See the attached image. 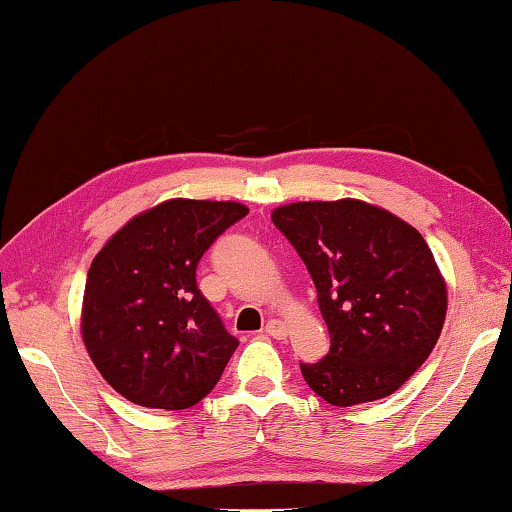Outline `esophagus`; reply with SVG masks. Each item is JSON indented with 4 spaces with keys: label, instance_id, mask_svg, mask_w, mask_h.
I'll return each instance as SVG.
<instances>
[{
    "label": "esophagus",
    "instance_id": "obj_1",
    "mask_svg": "<svg viewBox=\"0 0 512 512\" xmlns=\"http://www.w3.org/2000/svg\"><path fill=\"white\" fill-rule=\"evenodd\" d=\"M265 333L274 337V339H283L285 335H288V326L283 324V321H276V319H270L265 324Z\"/></svg>",
    "mask_w": 512,
    "mask_h": 512
}]
</instances>
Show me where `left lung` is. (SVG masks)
I'll return each mask as SVG.
<instances>
[{"mask_svg": "<svg viewBox=\"0 0 512 512\" xmlns=\"http://www.w3.org/2000/svg\"><path fill=\"white\" fill-rule=\"evenodd\" d=\"M317 288L330 351L301 364L335 407L391 396L434 351L447 290L425 238L396 215L357 200L297 202L272 213Z\"/></svg>", "mask_w": 512, "mask_h": 512, "instance_id": "1", "label": "left lung"}]
</instances>
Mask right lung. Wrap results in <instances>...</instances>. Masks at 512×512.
<instances>
[{
  "label": "right lung",
  "mask_w": 512,
  "mask_h": 512,
  "mask_svg": "<svg viewBox=\"0 0 512 512\" xmlns=\"http://www.w3.org/2000/svg\"><path fill=\"white\" fill-rule=\"evenodd\" d=\"M238 202L168 200L130 220L87 272L83 339L114 391L188 409L218 384L238 339L197 288V263L245 218Z\"/></svg>",
  "instance_id": "1"
}]
</instances>
